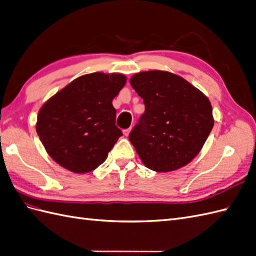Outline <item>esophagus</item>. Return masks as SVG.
Instances as JSON below:
<instances>
[{"label":"esophagus","mask_w":256,"mask_h":256,"mask_svg":"<svg viewBox=\"0 0 256 256\" xmlns=\"http://www.w3.org/2000/svg\"><path fill=\"white\" fill-rule=\"evenodd\" d=\"M130 130H132V128L124 129V136H129V132H130Z\"/></svg>","instance_id":"1"}]
</instances>
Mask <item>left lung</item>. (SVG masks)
Segmentation results:
<instances>
[{
  "label": "left lung",
  "mask_w": 256,
  "mask_h": 256,
  "mask_svg": "<svg viewBox=\"0 0 256 256\" xmlns=\"http://www.w3.org/2000/svg\"><path fill=\"white\" fill-rule=\"evenodd\" d=\"M130 84L146 106L129 134L143 164L166 172L190 163L214 126L208 98L188 81L168 72L136 74Z\"/></svg>",
  "instance_id": "1"
}]
</instances>
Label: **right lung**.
Returning <instances> with one entry per match:
<instances>
[{
	"label": "right lung",
	"instance_id": "obj_1",
	"mask_svg": "<svg viewBox=\"0 0 256 256\" xmlns=\"http://www.w3.org/2000/svg\"><path fill=\"white\" fill-rule=\"evenodd\" d=\"M126 84L120 74H84L41 108L36 122L42 144L56 163L84 174L106 160L122 130L112 101Z\"/></svg>",
	"mask_w": 256,
	"mask_h": 256
}]
</instances>
